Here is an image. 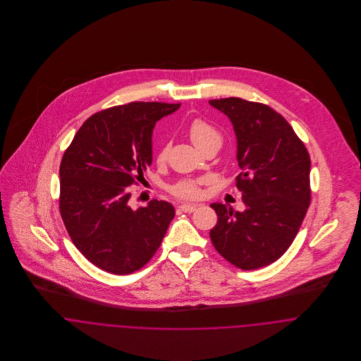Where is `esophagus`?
<instances>
[{
    "label": "esophagus",
    "mask_w": 361,
    "mask_h": 361,
    "mask_svg": "<svg viewBox=\"0 0 361 361\" xmlns=\"http://www.w3.org/2000/svg\"><path fill=\"white\" fill-rule=\"evenodd\" d=\"M196 208H197L196 204H182V206H179V209L183 211V212H193Z\"/></svg>",
    "instance_id": "obj_1"
}]
</instances>
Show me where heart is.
<instances>
[{
  "label": "heart",
  "instance_id": "obj_1",
  "mask_svg": "<svg viewBox=\"0 0 361 361\" xmlns=\"http://www.w3.org/2000/svg\"><path fill=\"white\" fill-rule=\"evenodd\" d=\"M188 133L189 137L192 139V142L202 150L211 143H219L221 145V135L219 132L204 119L202 118H195L189 126H188ZM166 146H162L158 152V159L164 161L166 157ZM169 192L179 197V199H185V200H192L199 197L200 195V186L197 180H190V179H183L176 182L175 185H172L169 188Z\"/></svg>",
  "mask_w": 361,
  "mask_h": 361
}]
</instances>
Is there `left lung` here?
<instances>
[{"label": "left lung", "instance_id": "left-lung-1", "mask_svg": "<svg viewBox=\"0 0 361 361\" xmlns=\"http://www.w3.org/2000/svg\"><path fill=\"white\" fill-rule=\"evenodd\" d=\"M232 122L242 172L236 186L245 211L214 203L209 231L216 252L240 269H257L292 245L311 200L310 155L288 121L265 104L238 97L209 100Z\"/></svg>", "mask_w": 361, "mask_h": 361}]
</instances>
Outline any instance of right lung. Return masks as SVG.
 Returning <instances> with one entry per match:
<instances>
[{"mask_svg": "<svg viewBox=\"0 0 361 361\" xmlns=\"http://www.w3.org/2000/svg\"><path fill=\"white\" fill-rule=\"evenodd\" d=\"M180 104L136 103L92 115L59 166V212L76 249L100 269L126 275L158 250L175 208L152 200L132 209L129 186L152 165L155 122Z\"/></svg>", "mask_w": 361, "mask_h": 361, "instance_id": "right-lung-1", "label": "right lung"}]
</instances>
